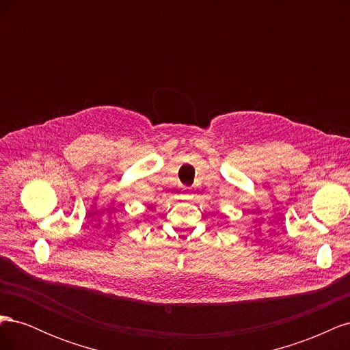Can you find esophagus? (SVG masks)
<instances>
[{
  "mask_svg": "<svg viewBox=\"0 0 350 350\" xmlns=\"http://www.w3.org/2000/svg\"><path fill=\"white\" fill-rule=\"evenodd\" d=\"M184 196H185V198L191 197V189H189V188H184Z\"/></svg>",
  "mask_w": 350,
  "mask_h": 350,
  "instance_id": "esophagus-1",
  "label": "esophagus"
}]
</instances>
